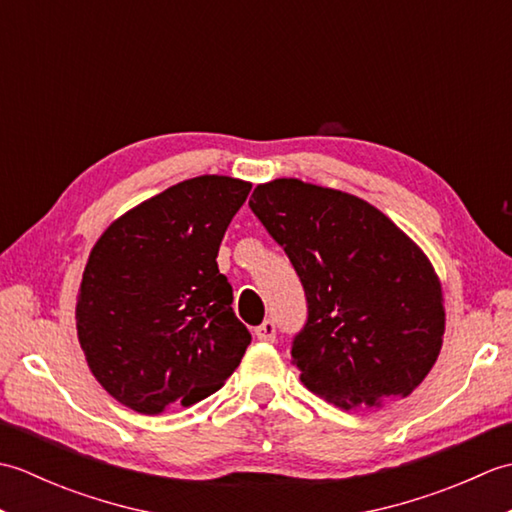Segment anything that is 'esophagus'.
<instances>
[{
  "label": "esophagus",
  "instance_id": "obj_1",
  "mask_svg": "<svg viewBox=\"0 0 512 512\" xmlns=\"http://www.w3.org/2000/svg\"><path fill=\"white\" fill-rule=\"evenodd\" d=\"M255 336L259 341H268L273 343L275 336H277V330H275V323L273 321H264L259 328H255Z\"/></svg>",
  "mask_w": 512,
  "mask_h": 512
}]
</instances>
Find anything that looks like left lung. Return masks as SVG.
I'll return each mask as SVG.
<instances>
[{"instance_id": "1", "label": "left lung", "mask_w": 512, "mask_h": 512, "mask_svg": "<svg viewBox=\"0 0 512 512\" xmlns=\"http://www.w3.org/2000/svg\"><path fill=\"white\" fill-rule=\"evenodd\" d=\"M248 204L306 290L308 323L292 343L301 383L345 411L409 396L447 321L424 250L369 202L297 178L257 184Z\"/></svg>"}]
</instances>
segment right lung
<instances>
[{"mask_svg":"<svg viewBox=\"0 0 512 512\" xmlns=\"http://www.w3.org/2000/svg\"><path fill=\"white\" fill-rule=\"evenodd\" d=\"M253 184L198 176L136 204L90 250L76 336L99 385L154 416L215 394L250 343L217 250Z\"/></svg>","mask_w":512,"mask_h":512,"instance_id":"right-lung-1","label":"right lung"}]
</instances>
